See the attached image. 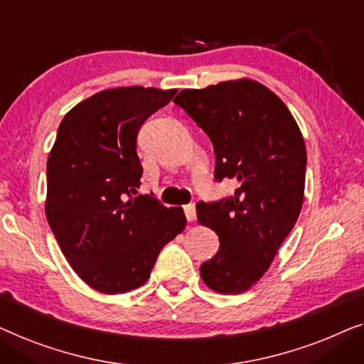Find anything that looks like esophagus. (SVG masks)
I'll use <instances>...</instances> for the list:
<instances>
[{"instance_id": "obj_1", "label": "esophagus", "mask_w": 364, "mask_h": 364, "mask_svg": "<svg viewBox=\"0 0 364 364\" xmlns=\"http://www.w3.org/2000/svg\"><path fill=\"white\" fill-rule=\"evenodd\" d=\"M184 216H186L189 223L194 221V219H196V206H194V204H186V206H184Z\"/></svg>"}]
</instances>
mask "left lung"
Here are the masks:
<instances>
[{"mask_svg": "<svg viewBox=\"0 0 364 364\" xmlns=\"http://www.w3.org/2000/svg\"><path fill=\"white\" fill-rule=\"evenodd\" d=\"M175 104L206 132L216 153L214 176L235 180L234 196L198 203V223L219 235V250L199 267L203 282L235 295L262 279L299 219L306 150L294 115L252 79L184 89Z\"/></svg>", "mask_w": 364, "mask_h": 364, "instance_id": "left-lung-1", "label": "left lung"}]
</instances>
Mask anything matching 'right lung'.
I'll return each mask as SVG.
<instances>
[{"instance_id":"add662e5","label":"right lung","mask_w":364,"mask_h":364,"mask_svg":"<svg viewBox=\"0 0 364 364\" xmlns=\"http://www.w3.org/2000/svg\"><path fill=\"white\" fill-rule=\"evenodd\" d=\"M176 89L115 87L79 102L60 122L48 158L46 218L74 272L107 295L138 289L158 254L183 232V208L136 194V135Z\"/></svg>"}]
</instances>
